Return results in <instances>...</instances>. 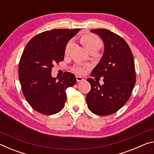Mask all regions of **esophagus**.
Returning a JSON list of instances; mask_svg holds the SVG:
<instances>
[{
  "mask_svg": "<svg viewBox=\"0 0 154 154\" xmlns=\"http://www.w3.org/2000/svg\"><path fill=\"white\" fill-rule=\"evenodd\" d=\"M76 79L77 82H83L84 81V78H83L81 76H76Z\"/></svg>",
  "mask_w": 154,
  "mask_h": 154,
  "instance_id": "esophagus-1",
  "label": "esophagus"
}]
</instances>
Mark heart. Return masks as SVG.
Listing matches in <instances>:
<instances>
[{
  "instance_id": "b5f03b06",
  "label": "heart",
  "mask_w": 154,
  "mask_h": 154,
  "mask_svg": "<svg viewBox=\"0 0 154 154\" xmlns=\"http://www.w3.org/2000/svg\"><path fill=\"white\" fill-rule=\"evenodd\" d=\"M80 42L89 51H98L103 46V41L95 35L91 33L83 34L80 37ZM72 42L69 41L66 43L64 48V54L69 55L72 48ZM88 67V65L78 64L72 68V71L77 74H83L85 71V69Z\"/></svg>"
}]
</instances>
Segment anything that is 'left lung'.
I'll return each instance as SVG.
<instances>
[{"instance_id": "obj_1", "label": "left lung", "mask_w": 154, "mask_h": 154, "mask_svg": "<svg viewBox=\"0 0 154 154\" xmlns=\"http://www.w3.org/2000/svg\"><path fill=\"white\" fill-rule=\"evenodd\" d=\"M102 38L105 52L91 73L103 78V85L88 78L91 90L86 102L90 110L98 116H109L118 111L128 100L136 83L132 53L123 38L106 29L91 30Z\"/></svg>"}]
</instances>
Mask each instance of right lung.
Instances as JSON below:
<instances>
[{
	"label": "right lung",
	"instance_id": "1",
	"mask_svg": "<svg viewBox=\"0 0 154 154\" xmlns=\"http://www.w3.org/2000/svg\"><path fill=\"white\" fill-rule=\"evenodd\" d=\"M79 30L45 31L25 47L18 68L19 79L26 100L38 113L53 115L60 111L66 101V90L76 83L71 72H65L56 81L51 72L54 64L63 60L65 46Z\"/></svg>",
	"mask_w": 154,
	"mask_h": 154
}]
</instances>
